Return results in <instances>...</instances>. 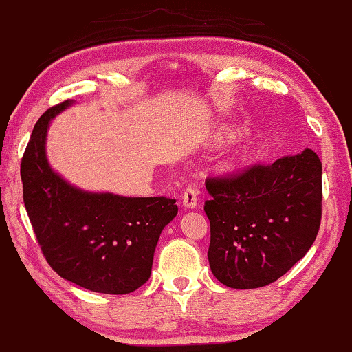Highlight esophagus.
<instances>
[{
  "mask_svg": "<svg viewBox=\"0 0 352 352\" xmlns=\"http://www.w3.org/2000/svg\"><path fill=\"white\" fill-rule=\"evenodd\" d=\"M197 190L195 185H187V188L184 190V195H182V204L185 205L187 208H195L197 205Z\"/></svg>",
  "mask_w": 352,
  "mask_h": 352,
  "instance_id": "34e87169",
  "label": "esophagus"
}]
</instances>
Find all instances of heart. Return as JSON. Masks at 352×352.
Wrapping results in <instances>:
<instances>
[{"label":"heart","instance_id":"1","mask_svg":"<svg viewBox=\"0 0 352 352\" xmlns=\"http://www.w3.org/2000/svg\"><path fill=\"white\" fill-rule=\"evenodd\" d=\"M234 161H237V159H234ZM233 164H236V162H233Z\"/></svg>","mask_w":352,"mask_h":352}]
</instances>
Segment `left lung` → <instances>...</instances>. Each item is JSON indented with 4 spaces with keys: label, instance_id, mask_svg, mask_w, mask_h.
Segmentation results:
<instances>
[{
    "label": "left lung",
    "instance_id": "8db88e82",
    "mask_svg": "<svg viewBox=\"0 0 352 352\" xmlns=\"http://www.w3.org/2000/svg\"><path fill=\"white\" fill-rule=\"evenodd\" d=\"M208 262L236 289L273 283L308 253L322 221V162L313 150L205 181Z\"/></svg>",
    "mask_w": 352,
    "mask_h": 352
}]
</instances>
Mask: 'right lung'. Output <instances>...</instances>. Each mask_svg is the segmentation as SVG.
Instances as JSON below:
<instances>
[{"label": "right lung", "mask_w": 352, "mask_h": 352, "mask_svg": "<svg viewBox=\"0 0 352 352\" xmlns=\"http://www.w3.org/2000/svg\"><path fill=\"white\" fill-rule=\"evenodd\" d=\"M38 119L21 159L23 199L33 233L53 271L85 289L129 294L148 280L161 231L177 214L176 199L85 193L52 171L45 157L50 119Z\"/></svg>", "instance_id": "obj_1"}]
</instances>
